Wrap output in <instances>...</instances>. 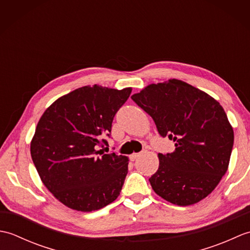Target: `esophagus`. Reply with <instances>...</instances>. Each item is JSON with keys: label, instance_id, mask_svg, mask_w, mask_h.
Here are the masks:
<instances>
[{"label": "esophagus", "instance_id": "34e87169", "mask_svg": "<svg viewBox=\"0 0 250 250\" xmlns=\"http://www.w3.org/2000/svg\"><path fill=\"white\" fill-rule=\"evenodd\" d=\"M140 156V153H132V155H130V160L131 161H134L135 160V159L137 158V157H139Z\"/></svg>", "mask_w": 250, "mask_h": 250}]
</instances>
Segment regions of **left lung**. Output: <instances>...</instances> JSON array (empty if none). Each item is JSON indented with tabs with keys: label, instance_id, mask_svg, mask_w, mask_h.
Wrapping results in <instances>:
<instances>
[{
	"label": "left lung",
	"instance_id": "1",
	"mask_svg": "<svg viewBox=\"0 0 250 250\" xmlns=\"http://www.w3.org/2000/svg\"><path fill=\"white\" fill-rule=\"evenodd\" d=\"M131 98L160 135L175 142L173 152L158 153L159 167L149 178L153 191L179 206L205 199L228 171L234 142L220 103L176 78L148 84Z\"/></svg>",
	"mask_w": 250,
	"mask_h": 250
}]
</instances>
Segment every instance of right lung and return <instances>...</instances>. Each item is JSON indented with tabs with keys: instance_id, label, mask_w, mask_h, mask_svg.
Listing matches in <instances>:
<instances>
[{
	"instance_id": "obj_1",
	"label": "right lung",
	"mask_w": 250,
	"mask_h": 250,
	"mask_svg": "<svg viewBox=\"0 0 250 250\" xmlns=\"http://www.w3.org/2000/svg\"><path fill=\"white\" fill-rule=\"evenodd\" d=\"M132 88L99 84L56 100L37 122L31 157L42 183L68 208L92 211L114 202L128 174L129 158L98 150Z\"/></svg>"
}]
</instances>
